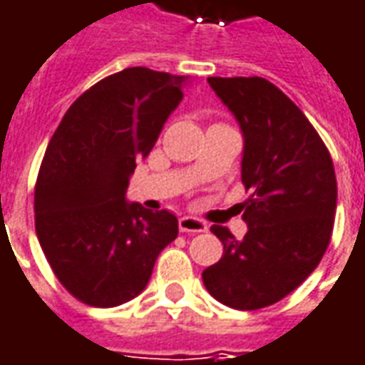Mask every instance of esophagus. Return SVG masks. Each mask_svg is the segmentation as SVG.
<instances>
[{
  "mask_svg": "<svg viewBox=\"0 0 365 365\" xmlns=\"http://www.w3.org/2000/svg\"><path fill=\"white\" fill-rule=\"evenodd\" d=\"M180 231L182 233H205L207 231V223L205 221H201L197 217H190V215H185V217H180Z\"/></svg>",
  "mask_w": 365,
  "mask_h": 365,
  "instance_id": "1",
  "label": "esophagus"
}]
</instances>
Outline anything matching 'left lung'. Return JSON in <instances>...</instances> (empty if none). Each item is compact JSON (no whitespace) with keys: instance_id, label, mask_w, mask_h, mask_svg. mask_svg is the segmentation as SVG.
<instances>
[{"instance_id":"obj_1","label":"left lung","mask_w":365,"mask_h":365,"mask_svg":"<svg viewBox=\"0 0 365 365\" xmlns=\"http://www.w3.org/2000/svg\"><path fill=\"white\" fill-rule=\"evenodd\" d=\"M209 86L243 132L241 203L247 235L211 233L223 257L201 279L209 294L237 310L271 307L302 284L324 257L336 213L328 148L297 104L261 76H209Z\"/></svg>"}]
</instances>
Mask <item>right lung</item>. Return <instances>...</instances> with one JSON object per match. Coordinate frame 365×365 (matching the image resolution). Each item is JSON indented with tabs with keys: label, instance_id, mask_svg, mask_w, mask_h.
<instances>
[{
	"label": "right lung",
	"instance_id": "add662e5",
	"mask_svg": "<svg viewBox=\"0 0 365 365\" xmlns=\"http://www.w3.org/2000/svg\"><path fill=\"white\" fill-rule=\"evenodd\" d=\"M187 76L124 68L71 104L51 138L37 185L35 231L61 284L85 304L138 297L178 217L126 201L130 175L183 98Z\"/></svg>",
	"mask_w": 365,
	"mask_h": 365
}]
</instances>
